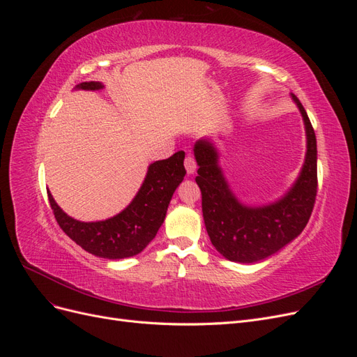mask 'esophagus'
<instances>
[{"label":"esophagus","mask_w":357,"mask_h":357,"mask_svg":"<svg viewBox=\"0 0 357 357\" xmlns=\"http://www.w3.org/2000/svg\"><path fill=\"white\" fill-rule=\"evenodd\" d=\"M185 167H186V171H188L189 176L193 174V172L197 171V160H195V158H193V155H190V153L186 155V158H185Z\"/></svg>","instance_id":"1"}]
</instances>
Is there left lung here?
<instances>
[{
    "label": "left lung",
    "mask_w": 357,
    "mask_h": 357,
    "mask_svg": "<svg viewBox=\"0 0 357 357\" xmlns=\"http://www.w3.org/2000/svg\"><path fill=\"white\" fill-rule=\"evenodd\" d=\"M294 100L304 117L307 156L301 176L287 195L266 207L238 202L218 165V152L207 139L195 144L197 183L202 195V215L211 244L232 262L253 264L274 255L304 231L317 197V143L307 112Z\"/></svg>",
    "instance_id": "1"
}]
</instances>
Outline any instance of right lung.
Returning a JSON list of instances; mask_svg holds the SVG:
<instances>
[{"mask_svg":"<svg viewBox=\"0 0 357 357\" xmlns=\"http://www.w3.org/2000/svg\"><path fill=\"white\" fill-rule=\"evenodd\" d=\"M79 89L96 91L102 84L83 82ZM185 152L156 160L149 167L143 186L128 207L102 222H79L63 213L47 190L50 207L61 229L86 252L104 259H123L143 252L164 223L172 193L186 174Z\"/></svg>","mask_w":357,"mask_h":357,"instance_id":"right-lung-1","label":"right lung"}]
</instances>
